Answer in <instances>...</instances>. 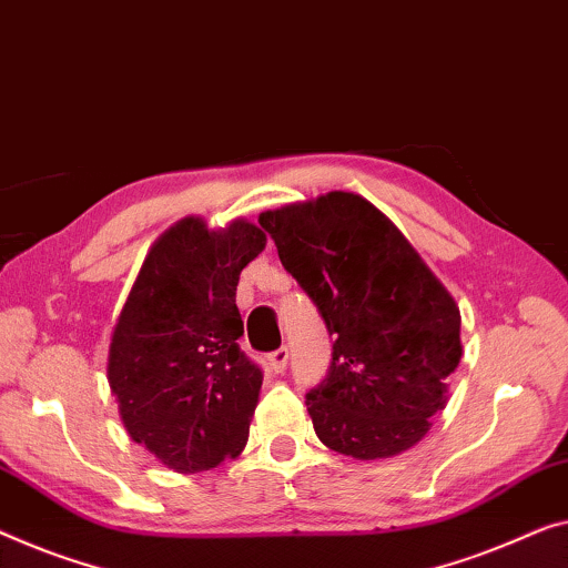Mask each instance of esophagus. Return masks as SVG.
<instances>
[{
    "mask_svg": "<svg viewBox=\"0 0 568 568\" xmlns=\"http://www.w3.org/2000/svg\"><path fill=\"white\" fill-rule=\"evenodd\" d=\"M267 365H270V369H273V372H283L285 369V365H287V349H285V346H281V349H275V352L267 354Z\"/></svg>",
    "mask_w": 568,
    "mask_h": 568,
    "instance_id": "1",
    "label": "esophagus"
}]
</instances>
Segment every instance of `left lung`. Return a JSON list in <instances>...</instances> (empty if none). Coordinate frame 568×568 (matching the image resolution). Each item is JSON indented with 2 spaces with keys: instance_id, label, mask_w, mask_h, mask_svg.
<instances>
[{
  "instance_id": "8db88e82",
  "label": "left lung",
  "mask_w": 568,
  "mask_h": 568,
  "mask_svg": "<svg viewBox=\"0 0 568 568\" xmlns=\"http://www.w3.org/2000/svg\"><path fill=\"white\" fill-rule=\"evenodd\" d=\"M260 226L336 338L332 369L306 395L321 444L365 462L416 446L462 359L452 293L357 193L265 211Z\"/></svg>"
}]
</instances>
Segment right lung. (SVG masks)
Listing matches in <instances>:
<instances>
[{
  "mask_svg": "<svg viewBox=\"0 0 568 568\" xmlns=\"http://www.w3.org/2000/svg\"><path fill=\"white\" fill-rule=\"evenodd\" d=\"M267 236L185 216L152 244L109 344L106 379L134 444L181 474L242 454L262 372L236 338L240 273Z\"/></svg>",
  "mask_w": 568,
  "mask_h": 568,
  "instance_id": "add662e5",
  "label": "right lung"
}]
</instances>
